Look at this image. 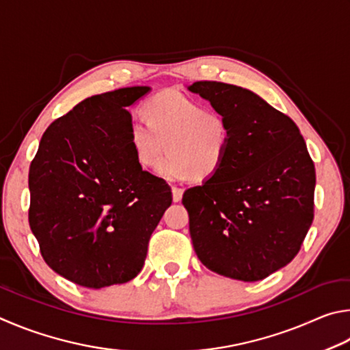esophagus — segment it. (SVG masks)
<instances>
[{"instance_id":"34e87169","label":"esophagus","mask_w":350,"mask_h":350,"mask_svg":"<svg viewBox=\"0 0 350 350\" xmlns=\"http://www.w3.org/2000/svg\"><path fill=\"white\" fill-rule=\"evenodd\" d=\"M172 198H174L175 203H178L183 198V189L180 187H172Z\"/></svg>"}]
</instances>
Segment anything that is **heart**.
<instances>
[{
    "instance_id": "b5f03b06",
    "label": "heart",
    "mask_w": 350,
    "mask_h": 350,
    "mask_svg": "<svg viewBox=\"0 0 350 350\" xmlns=\"http://www.w3.org/2000/svg\"><path fill=\"white\" fill-rule=\"evenodd\" d=\"M143 113L147 122L135 120L129 129L133 155L143 167H157L167 144L169 155L158 169L164 180L204 181L221 169L232 139L223 115L174 89L149 98Z\"/></svg>"
}]
</instances>
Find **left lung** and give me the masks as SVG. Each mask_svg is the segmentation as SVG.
I'll use <instances>...</instances> for the list:
<instances>
[{
	"instance_id": "1",
	"label": "left lung",
	"mask_w": 350,
	"mask_h": 350,
	"mask_svg": "<svg viewBox=\"0 0 350 350\" xmlns=\"http://www.w3.org/2000/svg\"><path fill=\"white\" fill-rule=\"evenodd\" d=\"M187 89L232 133L221 169L183 195L195 252L212 272L265 280L295 258L314 221V161L295 122L252 90L218 81Z\"/></svg>"
}]
</instances>
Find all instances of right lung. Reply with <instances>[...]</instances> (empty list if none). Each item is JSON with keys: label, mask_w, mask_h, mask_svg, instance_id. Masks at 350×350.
<instances>
[{"label": "right lung", "mask_w": 350, "mask_h": 350, "mask_svg": "<svg viewBox=\"0 0 350 350\" xmlns=\"http://www.w3.org/2000/svg\"><path fill=\"white\" fill-rule=\"evenodd\" d=\"M135 85L78 103L46 129L29 170V224L47 266L89 289L133 280L170 186L143 170L129 141Z\"/></svg>", "instance_id": "1"}]
</instances>
